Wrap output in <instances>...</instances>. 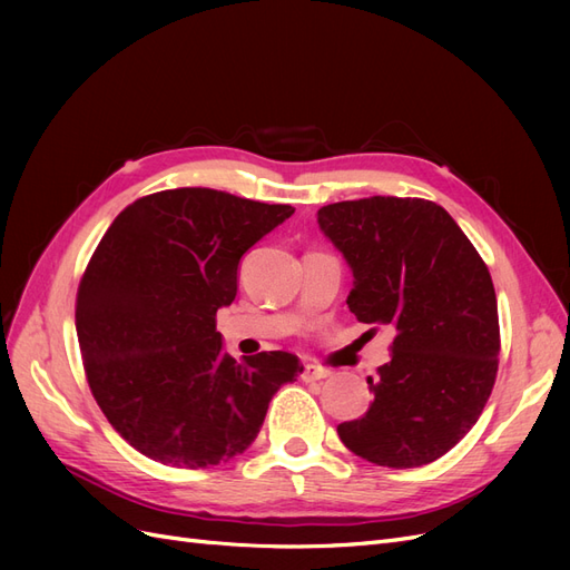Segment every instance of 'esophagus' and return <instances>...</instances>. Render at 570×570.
Listing matches in <instances>:
<instances>
[{
  "label": "esophagus",
  "mask_w": 570,
  "mask_h": 570,
  "mask_svg": "<svg viewBox=\"0 0 570 570\" xmlns=\"http://www.w3.org/2000/svg\"><path fill=\"white\" fill-rule=\"evenodd\" d=\"M323 377H327V371H323V368H318V366H312V364H306L304 371H302V381H304V383L323 381Z\"/></svg>",
  "instance_id": "esophagus-1"
}]
</instances>
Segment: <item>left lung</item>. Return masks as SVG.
Listing matches in <instances>:
<instances>
[{
	"label": "left lung",
	"instance_id": "obj_1",
	"mask_svg": "<svg viewBox=\"0 0 570 570\" xmlns=\"http://www.w3.org/2000/svg\"><path fill=\"white\" fill-rule=\"evenodd\" d=\"M318 226L354 273L350 312L394 331L390 361L368 375L364 416L337 425L356 456L416 469L444 456L485 409L499 366L490 271L440 204L366 197L318 209Z\"/></svg>",
	"mask_w": 570,
	"mask_h": 570
}]
</instances>
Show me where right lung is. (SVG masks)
<instances>
[{
	"label": "right lung",
	"instance_id": "1",
	"mask_svg": "<svg viewBox=\"0 0 570 570\" xmlns=\"http://www.w3.org/2000/svg\"><path fill=\"white\" fill-rule=\"evenodd\" d=\"M295 214L212 187L164 189L120 212L76 297L82 366L101 413L137 452L212 469L256 440L268 402L297 381L295 354H223L216 312L243 254Z\"/></svg>",
	"mask_w": 570,
	"mask_h": 570
}]
</instances>
